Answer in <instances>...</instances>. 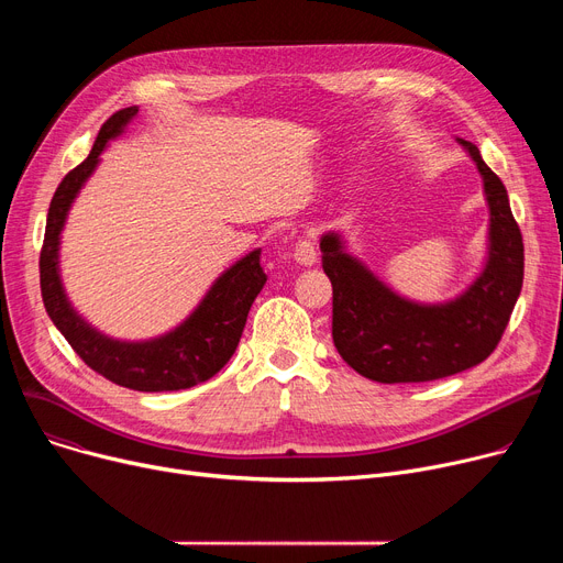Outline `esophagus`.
I'll use <instances>...</instances> for the list:
<instances>
[{"label": "esophagus", "mask_w": 563, "mask_h": 563, "mask_svg": "<svg viewBox=\"0 0 563 563\" xmlns=\"http://www.w3.org/2000/svg\"><path fill=\"white\" fill-rule=\"evenodd\" d=\"M294 260H297L303 266H312L317 262L314 242L310 240V236H306V240H301L297 246H294Z\"/></svg>", "instance_id": "esophagus-1"}]
</instances>
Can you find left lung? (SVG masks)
I'll return each mask as SVG.
<instances>
[{
	"mask_svg": "<svg viewBox=\"0 0 563 563\" xmlns=\"http://www.w3.org/2000/svg\"><path fill=\"white\" fill-rule=\"evenodd\" d=\"M484 177L490 210L488 260L479 278L448 303L401 299L344 251L342 236H321V266L333 285V342L358 374L378 383H422L484 363L505 333L522 289L525 249L505 185L479 147L459 139Z\"/></svg>",
	"mask_w": 563,
	"mask_h": 563,
	"instance_id": "8db88e82",
	"label": "left lung"
}]
</instances>
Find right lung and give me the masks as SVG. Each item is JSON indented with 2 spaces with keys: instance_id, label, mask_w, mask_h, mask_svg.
I'll return each instance as SVG.
<instances>
[{
  "instance_id": "right-lung-1",
  "label": "right lung",
  "mask_w": 563,
  "mask_h": 563,
  "mask_svg": "<svg viewBox=\"0 0 563 563\" xmlns=\"http://www.w3.org/2000/svg\"><path fill=\"white\" fill-rule=\"evenodd\" d=\"M136 113L139 107L115 111L100 128L91 155L56 187L41 249V291L54 327L93 372L115 386L139 393L185 390L212 378L232 358L244 333L249 310L266 283V274L260 266L262 251H253L234 262L180 327L147 342H121L96 331L73 310L58 276V242L70 205L96 170L107 143L121 134Z\"/></svg>"
}]
</instances>
